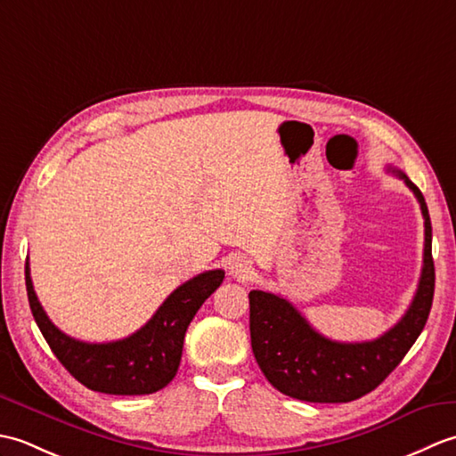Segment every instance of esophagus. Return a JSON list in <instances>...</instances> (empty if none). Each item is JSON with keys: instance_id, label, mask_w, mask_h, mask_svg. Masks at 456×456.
<instances>
[{"instance_id": "34e87169", "label": "esophagus", "mask_w": 456, "mask_h": 456, "mask_svg": "<svg viewBox=\"0 0 456 456\" xmlns=\"http://www.w3.org/2000/svg\"><path fill=\"white\" fill-rule=\"evenodd\" d=\"M229 273L233 274V276H237V278H245L250 273V263H248L245 256H237V258L231 260Z\"/></svg>"}]
</instances>
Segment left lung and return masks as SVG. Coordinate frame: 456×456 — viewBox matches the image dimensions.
Instances as JSON below:
<instances>
[{
	"label": "left lung",
	"mask_w": 456,
	"mask_h": 456,
	"mask_svg": "<svg viewBox=\"0 0 456 456\" xmlns=\"http://www.w3.org/2000/svg\"><path fill=\"white\" fill-rule=\"evenodd\" d=\"M390 170L415 193L425 219L423 268L418 292L408 312L390 331L364 343L331 341L317 333L282 296L263 289H253L248 294L250 345L255 358L266 380L289 398L315 403H345L362 398L402 362L428 323L435 292L428 203L419 188L403 172Z\"/></svg>",
	"instance_id": "1"
}]
</instances>
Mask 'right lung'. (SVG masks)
I'll return each instance as SVG.
<instances>
[{"label":"right lung","mask_w":456,"mask_h":456,"mask_svg":"<svg viewBox=\"0 0 456 456\" xmlns=\"http://www.w3.org/2000/svg\"><path fill=\"white\" fill-rule=\"evenodd\" d=\"M223 278V270L193 276L164 299L139 331L111 343H84L62 333L48 319L35 294L28 260L25 263L28 305L51 351L86 388L113 395L152 394L172 382L180 366L186 329Z\"/></svg>","instance_id":"1"}]
</instances>
